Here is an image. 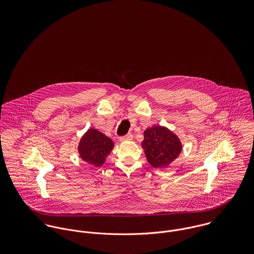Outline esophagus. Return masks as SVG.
I'll list each match as a JSON object with an SVG mask.
<instances>
[{
  "label": "esophagus",
  "mask_w": 254,
  "mask_h": 254,
  "mask_svg": "<svg viewBox=\"0 0 254 254\" xmlns=\"http://www.w3.org/2000/svg\"><path fill=\"white\" fill-rule=\"evenodd\" d=\"M121 142H127V141H132L133 140V135L132 134H128L126 136H123V137H120L119 139Z\"/></svg>",
  "instance_id": "obj_1"
}]
</instances>
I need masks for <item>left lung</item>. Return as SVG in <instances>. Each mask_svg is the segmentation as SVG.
<instances>
[{
	"instance_id": "8db88e82",
	"label": "left lung",
	"mask_w": 254,
	"mask_h": 254,
	"mask_svg": "<svg viewBox=\"0 0 254 254\" xmlns=\"http://www.w3.org/2000/svg\"><path fill=\"white\" fill-rule=\"evenodd\" d=\"M147 162L154 168H167L181 153L179 137L164 126L145 129L142 142Z\"/></svg>"
}]
</instances>
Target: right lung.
Masks as SVG:
<instances>
[{"instance_id":"add662e5","label":"right lung","mask_w":254,"mask_h":254,"mask_svg":"<svg viewBox=\"0 0 254 254\" xmlns=\"http://www.w3.org/2000/svg\"><path fill=\"white\" fill-rule=\"evenodd\" d=\"M114 144L112 140L97 129H89L80 139L78 152L80 157L94 167L105 164Z\"/></svg>"}]
</instances>
